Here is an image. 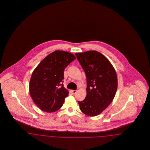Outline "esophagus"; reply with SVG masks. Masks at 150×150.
<instances>
[{
    "instance_id": "obj_1",
    "label": "esophagus",
    "mask_w": 150,
    "mask_h": 150,
    "mask_svg": "<svg viewBox=\"0 0 150 150\" xmlns=\"http://www.w3.org/2000/svg\"><path fill=\"white\" fill-rule=\"evenodd\" d=\"M72 93V94H75V93H76V91H75V90H72V91H71Z\"/></svg>"
}]
</instances>
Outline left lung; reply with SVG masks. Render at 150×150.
I'll return each mask as SVG.
<instances>
[{
	"label": "left lung",
	"mask_w": 150,
	"mask_h": 150,
	"mask_svg": "<svg viewBox=\"0 0 150 150\" xmlns=\"http://www.w3.org/2000/svg\"><path fill=\"white\" fill-rule=\"evenodd\" d=\"M85 72L87 94L78 101L80 110L88 116L100 114L112 102L117 88V75L107 58L96 50L76 53Z\"/></svg>",
	"instance_id": "8db88e82"
}]
</instances>
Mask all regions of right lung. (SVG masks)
<instances>
[{
    "label": "right lung",
    "mask_w": 150,
    "mask_h": 150,
    "mask_svg": "<svg viewBox=\"0 0 150 150\" xmlns=\"http://www.w3.org/2000/svg\"><path fill=\"white\" fill-rule=\"evenodd\" d=\"M76 57L56 50L48 55L33 72L29 91L35 104L42 110L53 112L62 106L69 92L63 84L64 70Z\"/></svg>",
    "instance_id": "obj_1"
}]
</instances>
